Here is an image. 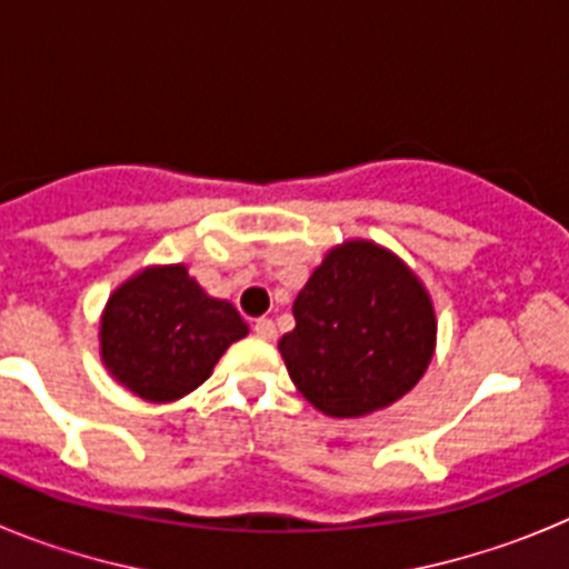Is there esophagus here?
<instances>
[{
  "mask_svg": "<svg viewBox=\"0 0 569 569\" xmlns=\"http://www.w3.org/2000/svg\"><path fill=\"white\" fill-rule=\"evenodd\" d=\"M253 333L259 336V339H264V341H273V339H276V325H273V319H256Z\"/></svg>",
  "mask_w": 569,
  "mask_h": 569,
  "instance_id": "1",
  "label": "esophagus"
}]
</instances>
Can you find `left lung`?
I'll use <instances>...</instances> for the list:
<instances>
[{
	"label": "left lung",
	"mask_w": 569,
	"mask_h": 569,
	"mask_svg": "<svg viewBox=\"0 0 569 569\" xmlns=\"http://www.w3.org/2000/svg\"><path fill=\"white\" fill-rule=\"evenodd\" d=\"M279 353L321 413L356 419L393 405L430 365L436 316L421 281L370 241L330 250L293 301Z\"/></svg>",
	"instance_id": "left-lung-1"
}]
</instances>
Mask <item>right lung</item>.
Here are the masks:
<instances>
[{
  "mask_svg": "<svg viewBox=\"0 0 569 569\" xmlns=\"http://www.w3.org/2000/svg\"><path fill=\"white\" fill-rule=\"evenodd\" d=\"M102 359L128 390L173 401L210 376L219 356L248 336L230 301L210 299L182 264L133 276L102 316Z\"/></svg>",
  "mask_w": 569,
  "mask_h": 569,
  "instance_id": "1",
  "label": "right lung"
}]
</instances>
